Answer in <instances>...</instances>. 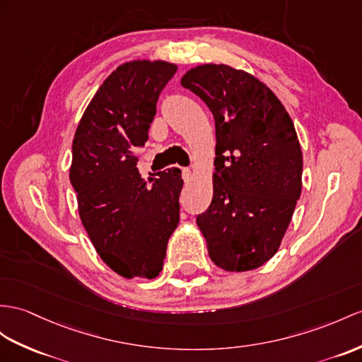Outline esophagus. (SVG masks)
<instances>
[{"mask_svg": "<svg viewBox=\"0 0 362 362\" xmlns=\"http://www.w3.org/2000/svg\"><path fill=\"white\" fill-rule=\"evenodd\" d=\"M182 180L186 181V182H189V181H192V170L190 169H182Z\"/></svg>", "mask_w": 362, "mask_h": 362, "instance_id": "esophagus-1", "label": "esophagus"}]
</instances>
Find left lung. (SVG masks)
Returning <instances> with one entry per match:
<instances>
[{"label": "left lung", "mask_w": 362, "mask_h": 362, "mask_svg": "<svg viewBox=\"0 0 362 362\" xmlns=\"http://www.w3.org/2000/svg\"><path fill=\"white\" fill-rule=\"evenodd\" d=\"M181 86L215 118L214 198L197 218L209 257L227 272L258 269L278 252L301 197L293 121L266 84L230 66H197Z\"/></svg>", "instance_id": "left-lung-1"}]
</instances>
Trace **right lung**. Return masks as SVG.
<instances>
[{
  "mask_svg": "<svg viewBox=\"0 0 362 362\" xmlns=\"http://www.w3.org/2000/svg\"><path fill=\"white\" fill-rule=\"evenodd\" d=\"M176 72L167 61L136 59L104 79L75 132L70 182L95 250L124 278L160 275L180 223L181 170L144 180L134 147L144 146L161 90Z\"/></svg>",
  "mask_w": 362,
  "mask_h": 362,
  "instance_id": "obj_1",
  "label": "right lung"
}]
</instances>
